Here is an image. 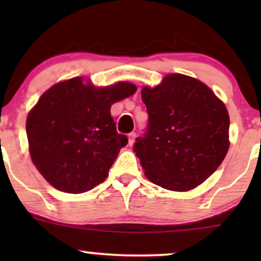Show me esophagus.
<instances>
[{
  "mask_svg": "<svg viewBox=\"0 0 261 261\" xmlns=\"http://www.w3.org/2000/svg\"><path fill=\"white\" fill-rule=\"evenodd\" d=\"M128 146H133L134 142H135V139H136V134L135 133H131L128 134Z\"/></svg>",
  "mask_w": 261,
  "mask_h": 261,
  "instance_id": "34e87169",
  "label": "esophagus"
}]
</instances>
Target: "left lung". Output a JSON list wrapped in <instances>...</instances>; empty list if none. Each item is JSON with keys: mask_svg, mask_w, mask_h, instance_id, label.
<instances>
[{"mask_svg": "<svg viewBox=\"0 0 261 261\" xmlns=\"http://www.w3.org/2000/svg\"><path fill=\"white\" fill-rule=\"evenodd\" d=\"M147 130L134 152L145 174L167 190L188 191L216 170L229 148L224 104L199 80L170 73L161 85L143 87Z\"/></svg>", "mask_w": 261, "mask_h": 261, "instance_id": "left-lung-1", "label": "left lung"}]
</instances>
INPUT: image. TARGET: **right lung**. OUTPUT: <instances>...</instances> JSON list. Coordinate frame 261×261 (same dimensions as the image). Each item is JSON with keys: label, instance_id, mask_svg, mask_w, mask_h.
I'll return each instance as SVG.
<instances>
[{"label": "right lung", "instance_id": "right-lung-1", "mask_svg": "<svg viewBox=\"0 0 261 261\" xmlns=\"http://www.w3.org/2000/svg\"><path fill=\"white\" fill-rule=\"evenodd\" d=\"M136 86L83 83L82 77L53 86L27 118L34 166L54 188L70 194L91 190L106 180L127 137L116 133L110 108L130 97Z\"/></svg>", "mask_w": 261, "mask_h": 261}]
</instances>
